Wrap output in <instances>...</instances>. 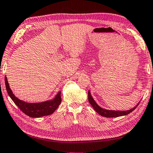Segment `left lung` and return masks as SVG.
I'll list each match as a JSON object with an SVG mask.
<instances>
[{
  "label": "left lung",
  "mask_w": 153,
  "mask_h": 153,
  "mask_svg": "<svg viewBox=\"0 0 153 153\" xmlns=\"http://www.w3.org/2000/svg\"><path fill=\"white\" fill-rule=\"evenodd\" d=\"M88 101L90 102V104L92 106L93 108H94V109L97 111V113L99 114L100 115L103 116V117H120V116L128 115L129 113L132 112V111L135 109L137 107H138V105L140 103L138 102V105H137L136 107H134V108H131V109H129L128 111L107 110L99 107V106L97 104V102H95V100L93 99V98L91 96V94H90V90L88 91Z\"/></svg>",
  "instance_id": "1"
}]
</instances>
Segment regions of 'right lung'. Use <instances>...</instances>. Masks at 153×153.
Instances as JSON below:
<instances>
[{
  "instance_id": "right-lung-1",
  "label": "right lung",
  "mask_w": 153,
  "mask_h": 153,
  "mask_svg": "<svg viewBox=\"0 0 153 153\" xmlns=\"http://www.w3.org/2000/svg\"><path fill=\"white\" fill-rule=\"evenodd\" d=\"M5 86L7 93L13 101L23 111L25 115L31 117H40L43 116L49 115L53 113L61 102V92H59L56 97L51 100L42 102L29 103L19 100L15 95L10 88L7 77L5 76Z\"/></svg>"
}]
</instances>
